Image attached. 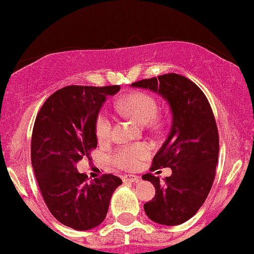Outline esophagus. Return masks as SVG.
<instances>
[{
  "label": "esophagus",
  "mask_w": 254,
  "mask_h": 254,
  "mask_svg": "<svg viewBox=\"0 0 254 254\" xmlns=\"http://www.w3.org/2000/svg\"><path fill=\"white\" fill-rule=\"evenodd\" d=\"M122 179H124L125 183H135V182H138V180H139V177H137V175L127 174V175H125Z\"/></svg>",
  "instance_id": "esophagus-1"
}]
</instances>
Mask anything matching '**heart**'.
<instances>
[{
	"instance_id": "obj_1",
	"label": "heart",
	"mask_w": 254,
	"mask_h": 254,
	"mask_svg": "<svg viewBox=\"0 0 254 254\" xmlns=\"http://www.w3.org/2000/svg\"><path fill=\"white\" fill-rule=\"evenodd\" d=\"M117 109L140 125H148L154 121L159 111L157 100L145 92H133L127 95L117 102ZM111 129L112 122L109 115L105 112L100 114L95 124L97 139L101 142L109 139ZM149 154L150 148L145 144L125 145L114 153V163L121 169L133 170Z\"/></svg>"
}]
</instances>
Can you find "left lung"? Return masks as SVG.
Instances as JSON below:
<instances>
[{
	"label": "left lung",
	"instance_id": "8db88e82",
	"mask_svg": "<svg viewBox=\"0 0 254 254\" xmlns=\"http://www.w3.org/2000/svg\"><path fill=\"white\" fill-rule=\"evenodd\" d=\"M132 86L157 92L172 110V128L150 168H172V175L163 183L152 173L142 178L155 188L154 197L144 204L148 217L160 225H180L199 211L211 190L218 162L215 116L201 89L179 74L140 80Z\"/></svg>",
	"mask_w": 254,
	"mask_h": 254
}]
</instances>
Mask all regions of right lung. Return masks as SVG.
Instances as JSON below:
<instances>
[{
    "label": "right lung",
    "instance_id": "add662e5",
    "mask_svg": "<svg viewBox=\"0 0 254 254\" xmlns=\"http://www.w3.org/2000/svg\"><path fill=\"white\" fill-rule=\"evenodd\" d=\"M119 90V85L63 87L48 97L34 122L31 158L42 196L50 213L74 230L99 226L122 184L112 174L87 182V175L75 168L82 158L91 159L99 112L106 97Z\"/></svg>",
    "mask_w": 254,
    "mask_h": 254
}]
</instances>
